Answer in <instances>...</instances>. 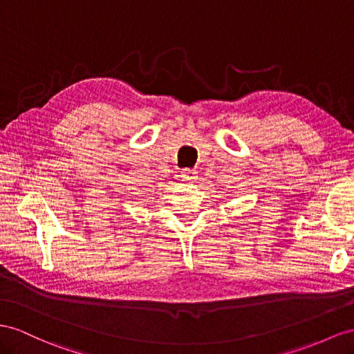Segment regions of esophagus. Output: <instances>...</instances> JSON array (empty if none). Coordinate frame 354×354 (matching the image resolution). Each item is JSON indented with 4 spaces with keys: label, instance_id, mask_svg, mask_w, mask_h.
<instances>
[{
    "label": "esophagus",
    "instance_id": "esophagus-1",
    "mask_svg": "<svg viewBox=\"0 0 354 354\" xmlns=\"http://www.w3.org/2000/svg\"><path fill=\"white\" fill-rule=\"evenodd\" d=\"M180 176H183L184 180H194L197 178V171L193 169H184Z\"/></svg>",
    "mask_w": 354,
    "mask_h": 354
}]
</instances>
